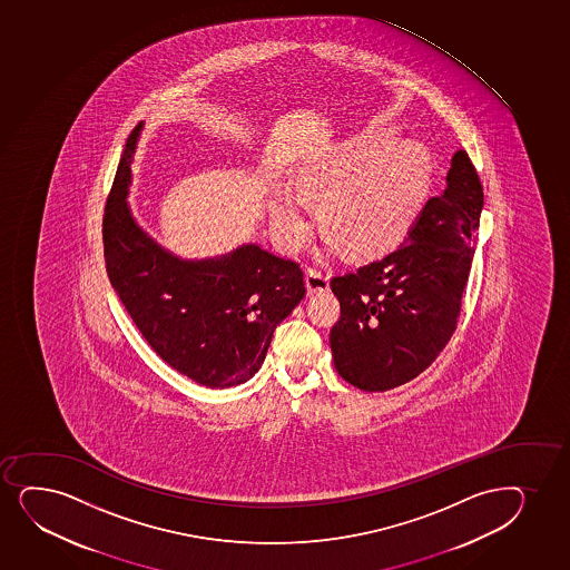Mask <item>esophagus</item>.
<instances>
[{
	"label": "esophagus",
	"mask_w": 570,
	"mask_h": 570,
	"mask_svg": "<svg viewBox=\"0 0 570 570\" xmlns=\"http://www.w3.org/2000/svg\"><path fill=\"white\" fill-rule=\"evenodd\" d=\"M306 287L308 293H317V291H327L328 274L325 269L308 268L306 269Z\"/></svg>",
	"instance_id": "1"
}]
</instances>
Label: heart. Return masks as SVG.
<instances>
[{
    "mask_svg": "<svg viewBox=\"0 0 570 570\" xmlns=\"http://www.w3.org/2000/svg\"><path fill=\"white\" fill-rule=\"evenodd\" d=\"M298 180L307 196L325 197L323 220L354 255H384L419 220L432 186V159L413 140L361 132L304 165ZM303 195L283 188L272 207L275 232L287 249H298L314 226L312 204Z\"/></svg>",
    "mask_w": 570,
    "mask_h": 570,
    "instance_id": "heart-1",
    "label": "heart"
}]
</instances>
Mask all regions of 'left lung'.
Listing matches in <instances>:
<instances>
[{
	"label": "left lung",
	"instance_id": "obj_1",
	"mask_svg": "<svg viewBox=\"0 0 570 570\" xmlns=\"http://www.w3.org/2000/svg\"><path fill=\"white\" fill-rule=\"evenodd\" d=\"M481 209L478 170L459 150L445 191L428 199L400 249L331 279L341 301L331 350L352 386L386 392L438 360L459 325Z\"/></svg>",
	"mask_w": 570,
	"mask_h": 570
}]
</instances>
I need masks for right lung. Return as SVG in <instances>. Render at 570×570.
I'll list each match as a JSON object with an SVG mask.
<instances>
[{
	"instance_id": "obj_1",
	"label": "right lung",
	"mask_w": 570,
	"mask_h": 570,
	"mask_svg": "<svg viewBox=\"0 0 570 570\" xmlns=\"http://www.w3.org/2000/svg\"><path fill=\"white\" fill-rule=\"evenodd\" d=\"M140 127L125 142L106 199L102 242L111 287L167 365L204 386H237L261 368L275 327L306 295L304 272L258 245L194 262L151 242L125 202Z\"/></svg>"
}]
</instances>
